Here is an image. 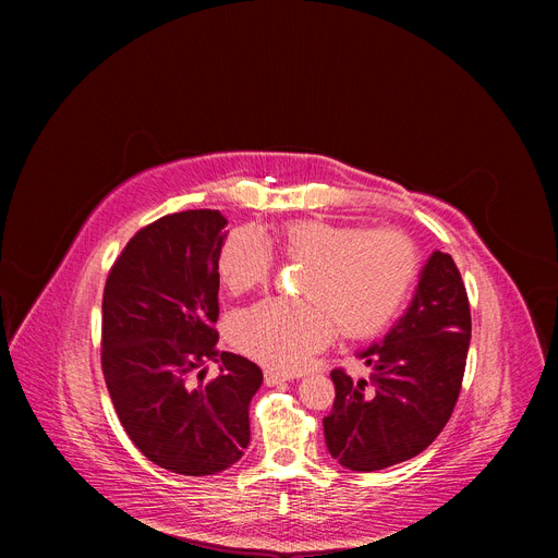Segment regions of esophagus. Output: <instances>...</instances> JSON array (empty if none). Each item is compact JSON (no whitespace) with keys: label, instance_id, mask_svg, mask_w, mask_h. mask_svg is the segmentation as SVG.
<instances>
[{"label":"esophagus","instance_id":"esophagus-1","mask_svg":"<svg viewBox=\"0 0 558 558\" xmlns=\"http://www.w3.org/2000/svg\"><path fill=\"white\" fill-rule=\"evenodd\" d=\"M287 379H291V375L287 373H276V371H267L264 373V383H267L269 387H276L280 383H287Z\"/></svg>","mask_w":558,"mask_h":558}]
</instances>
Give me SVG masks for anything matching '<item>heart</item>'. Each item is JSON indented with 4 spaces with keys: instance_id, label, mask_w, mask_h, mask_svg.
Listing matches in <instances>:
<instances>
[{
    "instance_id": "heart-1",
    "label": "heart",
    "mask_w": 558,
    "mask_h": 558,
    "mask_svg": "<svg viewBox=\"0 0 558 558\" xmlns=\"http://www.w3.org/2000/svg\"><path fill=\"white\" fill-rule=\"evenodd\" d=\"M284 262L305 264L303 299H267L232 316L230 339L244 355L276 371L303 368L335 337H371L402 307L418 274L414 240L396 228L362 230L324 219L276 228ZM219 276L232 294H246L274 276V255L255 228L232 230L219 251Z\"/></svg>"
}]
</instances>
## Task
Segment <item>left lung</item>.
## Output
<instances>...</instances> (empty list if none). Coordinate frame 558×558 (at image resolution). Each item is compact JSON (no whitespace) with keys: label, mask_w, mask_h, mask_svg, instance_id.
I'll list each match as a JSON object with an SVG mask.
<instances>
[{"label":"left lung","mask_w":558,"mask_h":558,"mask_svg":"<svg viewBox=\"0 0 558 558\" xmlns=\"http://www.w3.org/2000/svg\"><path fill=\"white\" fill-rule=\"evenodd\" d=\"M471 343V305L448 253L434 251L416 296L383 343L360 355L371 375L343 368L332 412L324 418L330 454L350 471L373 473L421 454L441 434L457 404Z\"/></svg>","instance_id":"obj_1"}]
</instances>
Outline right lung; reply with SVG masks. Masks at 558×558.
I'll list each match as a JSON object with an SVG mask.
<instances>
[{"label": "right lung", "mask_w": 558, "mask_h": 558, "mask_svg": "<svg viewBox=\"0 0 558 558\" xmlns=\"http://www.w3.org/2000/svg\"><path fill=\"white\" fill-rule=\"evenodd\" d=\"M223 226L219 210H185L140 228L101 303V371L122 427L146 459L192 477L242 459L262 385L257 364L217 348ZM205 361L220 375L196 384Z\"/></svg>", "instance_id": "right-lung-1"}]
</instances>
